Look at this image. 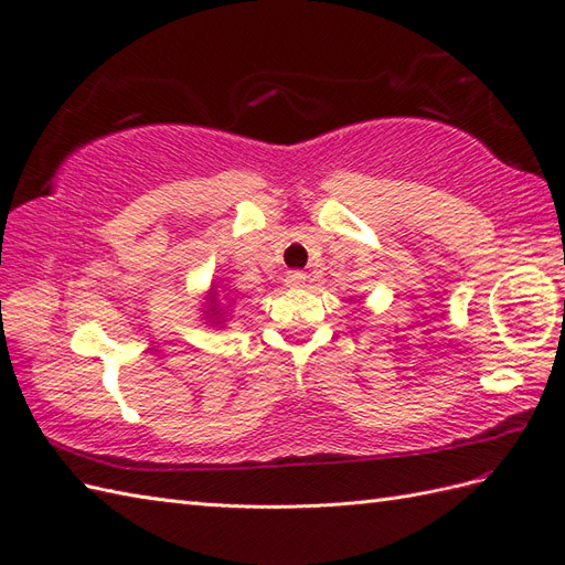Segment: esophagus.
Wrapping results in <instances>:
<instances>
[{
	"label": "esophagus",
	"instance_id": "1",
	"mask_svg": "<svg viewBox=\"0 0 565 565\" xmlns=\"http://www.w3.org/2000/svg\"><path fill=\"white\" fill-rule=\"evenodd\" d=\"M306 274L303 271H288L286 274V286H291V288H300L306 284Z\"/></svg>",
	"mask_w": 565,
	"mask_h": 565
}]
</instances>
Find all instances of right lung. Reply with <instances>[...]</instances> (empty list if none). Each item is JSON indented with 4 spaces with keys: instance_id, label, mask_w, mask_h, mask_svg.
Segmentation results:
<instances>
[{
    "instance_id": "1",
    "label": "right lung",
    "mask_w": 565,
    "mask_h": 565,
    "mask_svg": "<svg viewBox=\"0 0 565 565\" xmlns=\"http://www.w3.org/2000/svg\"><path fill=\"white\" fill-rule=\"evenodd\" d=\"M233 306H235V298H231L226 286H223L221 281H214L212 286H209V291L204 294V303H202V318L206 320L204 324L226 327V320H228Z\"/></svg>"
}]
</instances>
